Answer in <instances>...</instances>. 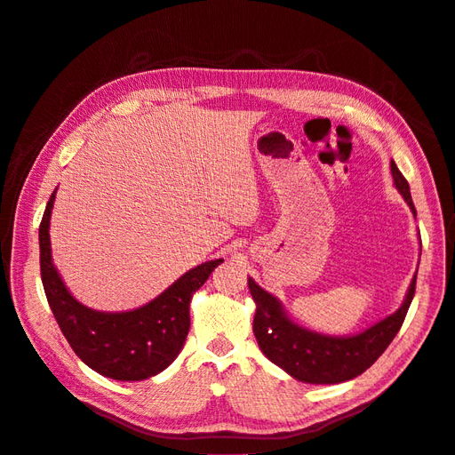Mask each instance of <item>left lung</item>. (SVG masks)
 <instances>
[{
	"mask_svg": "<svg viewBox=\"0 0 455 455\" xmlns=\"http://www.w3.org/2000/svg\"><path fill=\"white\" fill-rule=\"evenodd\" d=\"M390 172L394 186L409 204L412 215L417 217L409 184L394 162H390ZM247 284L256 303L252 332L266 357L298 381L337 385L366 371L396 337L412 301L417 273H414L405 299L396 312L363 332L349 334V337L322 334L291 322L283 303L275 295L260 288L252 279H249Z\"/></svg>",
	"mask_w": 455,
	"mask_h": 455,
	"instance_id": "obj_1",
	"label": "left lung"
}]
</instances>
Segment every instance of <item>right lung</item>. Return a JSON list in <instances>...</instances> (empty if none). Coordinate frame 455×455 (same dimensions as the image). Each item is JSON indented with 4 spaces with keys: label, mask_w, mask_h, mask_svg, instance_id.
<instances>
[{
    "label": "right lung",
    "mask_w": 455,
    "mask_h": 455,
    "mask_svg": "<svg viewBox=\"0 0 455 455\" xmlns=\"http://www.w3.org/2000/svg\"><path fill=\"white\" fill-rule=\"evenodd\" d=\"M52 193L38 243L41 276L50 308L74 353L89 368L116 381H143L164 371L184 347L189 332V303L210 273L223 262L210 260L184 273L150 303L126 312H102L77 301L52 260Z\"/></svg>",
    "instance_id": "obj_1"
}]
</instances>
